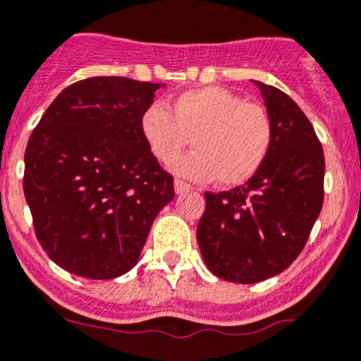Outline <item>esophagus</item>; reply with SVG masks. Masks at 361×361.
<instances>
[{"label": "esophagus", "instance_id": "obj_1", "mask_svg": "<svg viewBox=\"0 0 361 361\" xmlns=\"http://www.w3.org/2000/svg\"><path fill=\"white\" fill-rule=\"evenodd\" d=\"M173 186H175V193H177V195H180V193H186V191L193 190V188H191L190 184H188V183H184V180H180V178H175Z\"/></svg>", "mask_w": 361, "mask_h": 361}]
</instances>
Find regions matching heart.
Segmentation results:
<instances>
[{
    "label": "heart",
    "instance_id": "obj_1",
    "mask_svg": "<svg viewBox=\"0 0 361 361\" xmlns=\"http://www.w3.org/2000/svg\"><path fill=\"white\" fill-rule=\"evenodd\" d=\"M140 130L159 163L192 142L195 152L175 159L171 170L191 180H213L227 188L245 184L263 166L274 140L267 109L220 85L188 89L171 98L170 111L152 104L141 114Z\"/></svg>",
    "mask_w": 361,
    "mask_h": 361
}]
</instances>
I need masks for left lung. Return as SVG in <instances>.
<instances>
[{
    "mask_svg": "<svg viewBox=\"0 0 361 361\" xmlns=\"http://www.w3.org/2000/svg\"><path fill=\"white\" fill-rule=\"evenodd\" d=\"M272 118L263 166L243 186L206 193L197 240L220 279L252 284L286 270L304 249L324 202V150L315 128L283 91L254 80Z\"/></svg>",
    "mask_w": 361,
    "mask_h": 361,
    "instance_id": "obj_1",
    "label": "left lung"
}]
</instances>
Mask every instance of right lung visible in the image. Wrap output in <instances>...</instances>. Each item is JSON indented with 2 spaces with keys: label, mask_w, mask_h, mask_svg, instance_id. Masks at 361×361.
I'll use <instances>...</instances> for the list:
<instances>
[{
  "label": "right lung",
  "mask_w": 361,
  "mask_h": 361,
  "mask_svg": "<svg viewBox=\"0 0 361 361\" xmlns=\"http://www.w3.org/2000/svg\"><path fill=\"white\" fill-rule=\"evenodd\" d=\"M163 84L75 82L51 102L25 152L26 202L49 259L87 279L134 269L173 177L150 154L141 114Z\"/></svg>",
  "instance_id": "1"
}]
</instances>
